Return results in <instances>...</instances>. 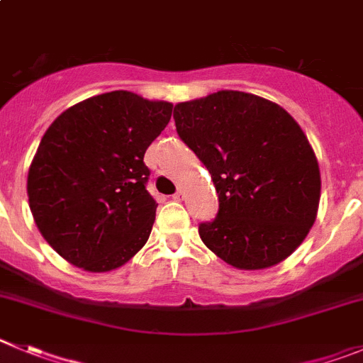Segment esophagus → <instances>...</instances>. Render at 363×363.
Returning a JSON list of instances; mask_svg holds the SVG:
<instances>
[{
  "label": "esophagus",
  "instance_id": "obj_1",
  "mask_svg": "<svg viewBox=\"0 0 363 363\" xmlns=\"http://www.w3.org/2000/svg\"><path fill=\"white\" fill-rule=\"evenodd\" d=\"M184 198H185V192L182 191V189H179V191H176V194L172 196V199H174V201H184Z\"/></svg>",
  "mask_w": 363,
  "mask_h": 363
}]
</instances>
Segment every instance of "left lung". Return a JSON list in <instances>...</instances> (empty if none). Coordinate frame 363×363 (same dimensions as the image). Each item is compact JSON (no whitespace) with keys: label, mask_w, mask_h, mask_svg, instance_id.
<instances>
[{"label":"left lung","mask_w":363,"mask_h":363,"mask_svg":"<svg viewBox=\"0 0 363 363\" xmlns=\"http://www.w3.org/2000/svg\"><path fill=\"white\" fill-rule=\"evenodd\" d=\"M179 138L219 196L199 225L208 250L239 270L279 264L306 239L320 201L318 162L301 125L272 101L234 89L174 106Z\"/></svg>","instance_id":"8db88e82"}]
</instances>
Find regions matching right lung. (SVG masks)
<instances>
[{
    "mask_svg": "<svg viewBox=\"0 0 363 363\" xmlns=\"http://www.w3.org/2000/svg\"><path fill=\"white\" fill-rule=\"evenodd\" d=\"M172 104L109 91L52 122L28 171L34 221L50 247L86 272L121 268L147 242L156 216L144 155Z\"/></svg>",
    "mask_w": 363,
    "mask_h": 363,
    "instance_id": "add662e5",
    "label": "right lung"
}]
</instances>
